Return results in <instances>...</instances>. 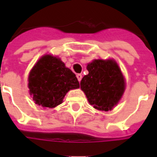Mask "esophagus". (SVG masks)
Wrapping results in <instances>:
<instances>
[{
	"instance_id": "obj_1",
	"label": "esophagus",
	"mask_w": 157,
	"mask_h": 157,
	"mask_svg": "<svg viewBox=\"0 0 157 157\" xmlns=\"http://www.w3.org/2000/svg\"><path fill=\"white\" fill-rule=\"evenodd\" d=\"M76 77H77L78 82H80L82 80V76L81 74H77V75H76Z\"/></svg>"
}]
</instances>
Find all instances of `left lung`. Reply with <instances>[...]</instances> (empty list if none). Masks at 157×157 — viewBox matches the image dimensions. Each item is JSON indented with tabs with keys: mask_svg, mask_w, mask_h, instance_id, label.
Listing matches in <instances>:
<instances>
[{
	"mask_svg": "<svg viewBox=\"0 0 157 157\" xmlns=\"http://www.w3.org/2000/svg\"><path fill=\"white\" fill-rule=\"evenodd\" d=\"M89 74L80 85L94 108L109 111L119 102L125 90V82L117 63L112 59H95L87 65Z\"/></svg>",
	"mask_w": 157,
	"mask_h": 157,
	"instance_id": "1",
	"label": "left lung"
}]
</instances>
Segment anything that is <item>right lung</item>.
<instances>
[{"label": "right lung", "mask_w": 157, "mask_h": 157, "mask_svg": "<svg viewBox=\"0 0 157 157\" xmlns=\"http://www.w3.org/2000/svg\"><path fill=\"white\" fill-rule=\"evenodd\" d=\"M33 100L38 105L54 108L60 105L65 94L79 87L75 75L56 57L46 55L34 65L28 78Z\"/></svg>", "instance_id": "add662e5"}]
</instances>
